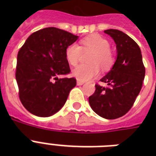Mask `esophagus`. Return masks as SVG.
Listing matches in <instances>:
<instances>
[{
	"instance_id": "1",
	"label": "esophagus",
	"mask_w": 156,
	"mask_h": 156,
	"mask_svg": "<svg viewBox=\"0 0 156 156\" xmlns=\"http://www.w3.org/2000/svg\"><path fill=\"white\" fill-rule=\"evenodd\" d=\"M84 82H83V81H79V80H78L77 81V85H78V86H81V85H83V84H84Z\"/></svg>"
}]
</instances>
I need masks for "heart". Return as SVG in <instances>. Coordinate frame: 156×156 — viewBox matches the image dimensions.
<instances>
[{
  "instance_id": "heart-1",
  "label": "heart",
  "mask_w": 156,
  "mask_h": 156,
  "mask_svg": "<svg viewBox=\"0 0 156 156\" xmlns=\"http://www.w3.org/2000/svg\"><path fill=\"white\" fill-rule=\"evenodd\" d=\"M79 45L71 44L66 48V58L71 66H76L79 61L83 52L91 51L88 62L90 64H81L73 69V77L78 80L86 82L95 78L100 73V66L107 70L114 63V56L110 50V44L106 39L98 35H92L83 38Z\"/></svg>"
}]
</instances>
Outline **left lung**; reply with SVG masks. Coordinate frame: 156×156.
<instances>
[{
    "label": "left lung",
    "mask_w": 156,
    "mask_h": 156,
    "mask_svg": "<svg viewBox=\"0 0 156 156\" xmlns=\"http://www.w3.org/2000/svg\"><path fill=\"white\" fill-rule=\"evenodd\" d=\"M116 44L117 58L113 67L103 78L107 87L95 84L89 97L93 111L105 119H116L128 112L135 102L145 77V66L138 44L118 30H104Z\"/></svg>",
    "instance_id": "8db88e82"
}]
</instances>
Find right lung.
I'll list each match as a JSON object with an SVG mask.
<instances>
[{"mask_svg":"<svg viewBox=\"0 0 156 156\" xmlns=\"http://www.w3.org/2000/svg\"><path fill=\"white\" fill-rule=\"evenodd\" d=\"M78 38L59 28H44L32 33L18 51L15 73L18 95L30 113L50 116L66 104L76 79L57 76L70 73L66 49Z\"/></svg>","mask_w":156,"mask_h":156,"instance_id":"add662e5","label":"right lung"}]
</instances>
